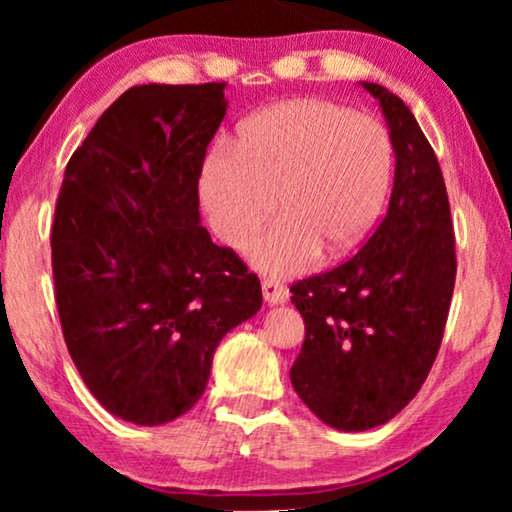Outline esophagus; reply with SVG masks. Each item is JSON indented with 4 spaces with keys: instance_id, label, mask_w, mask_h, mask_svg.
Listing matches in <instances>:
<instances>
[{
    "instance_id": "obj_1",
    "label": "esophagus",
    "mask_w": 512,
    "mask_h": 512,
    "mask_svg": "<svg viewBox=\"0 0 512 512\" xmlns=\"http://www.w3.org/2000/svg\"><path fill=\"white\" fill-rule=\"evenodd\" d=\"M261 289H263L265 300H268L270 305L286 303V298H289V289H286V286L275 277H263Z\"/></svg>"
}]
</instances>
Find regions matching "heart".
<instances>
[{
  "mask_svg": "<svg viewBox=\"0 0 512 512\" xmlns=\"http://www.w3.org/2000/svg\"><path fill=\"white\" fill-rule=\"evenodd\" d=\"M391 181V139L380 121L326 100H289L251 116L235 146L209 151L200 200L209 226L228 247L256 242V268L296 275L324 249L359 247L382 212Z\"/></svg>",
  "mask_w": 512,
  "mask_h": 512,
  "instance_id": "1",
  "label": "heart"
}]
</instances>
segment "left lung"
<instances>
[{"label": "left lung", "instance_id": "1", "mask_svg": "<svg viewBox=\"0 0 512 512\" xmlns=\"http://www.w3.org/2000/svg\"><path fill=\"white\" fill-rule=\"evenodd\" d=\"M363 88L380 102L396 153L389 209L352 258L291 286L305 321L291 384L340 431L389 422L417 396L438 356L457 277L436 153L401 97L380 83Z\"/></svg>", "mask_w": 512, "mask_h": 512}]
</instances>
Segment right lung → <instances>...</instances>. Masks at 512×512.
<instances>
[{"mask_svg":"<svg viewBox=\"0 0 512 512\" xmlns=\"http://www.w3.org/2000/svg\"><path fill=\"white\" fill-rule=\"evenodd\" d=\"M226 83L135 86L69 158L51 228L62 335L104 410L167 424L200 401L214 349L261 282L200 226L198 181Z\"/></svg>","mask_w":512,"mask_h":512,"instance_id":"obj_1","label":"right lung"}]
</instances>
